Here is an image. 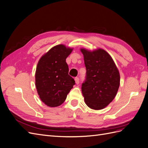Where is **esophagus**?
<instances>
[{
    "label": "esophagus",
    "mask_w": 148,
    "mask_h": 148,
    "mask_svg": "<svg viewBox=\"0 0 148 148\" xmlns=\"http://www.w3.org/2000/svg\"><path fill=\"white\" fill-rule=\"evenodd\" d=\"M75 83L77 84H78L79 83V79L78 77L75 78Z\"/></svg>",
    "instance_id": "esophagus-1"
}]
</instances>
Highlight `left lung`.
<instances>
[{
	"mask_svg": "<svg viewBox=\"0 0 148 148\" xmlns=\"http://www.w3.org/2000/svg\"><path fill=\"white\" fill-rule=\"evenodd\" d=\"M86 69L82 91L86 104L100 110L108 106L115 97L120 86V74L112 58L106 51H89L81 49Z\"/></svg>",
	"mask_w": 148,
	"mask_h": 148,
	"instance_id": "obj_1",
	"label": "left lung"
}]
</instances>
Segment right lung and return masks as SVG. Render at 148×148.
I'll return each instance as SVG.
<instances>
[{
    "instance_id": "obj_1",
    "label": "right lung",
    "mask_w": 148,
    "mask_h": 148,
    "mask_svg": "<svg viewBox=\"0 0 148 148\" xmlns=\"http://www.w3.org/2000/svg\"><path fill=\"white\" fill-rule=\"evenodd\" d=\"M73 49L60 44L51 48L39 59L35 74L36 87L41 100L47 106L61 105L75 84L69 75L66 59Z\"/></svg>"
}]
</instances>
